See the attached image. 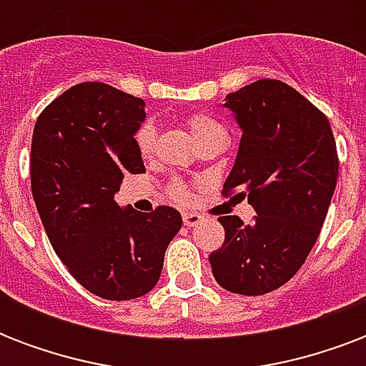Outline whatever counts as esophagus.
I'll return each mask as SVG.
<instances>
[{"label":"esophagus","instance_id":"esophagus-1","mask_svg":"<svg viewBox=\"0 0 366 366\" xmlns=\"http://www.w3.org/2000/svg\"><path fill=\"white\" fill-rule=\"evenodd\" d=\"M184 226H188V228H194L197 224L201 222V217L199 214H195V212H184Z\"/></svg>","mask_w":366,"mask_h":366}]
</instances>
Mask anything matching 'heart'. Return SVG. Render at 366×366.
I'll return each instance as SVG.
<instances>
[{
  "mask_svg": "<svg viewBox=\"0 0 366 366\" xmlns=\"http://www.w3.org/2000/svg\"><path fill=\"white\" fill-rule=\"evenodd\" d=\"M186 125H188L192 137L197 140V144L201 140H205V138L214 137V134H224V129L217 119H212L207 114H199V112L189 114L186 117ZM155 137H157V129H155V123L152 119H146V122L138 125L137 132H134V146L140 152V155L148 157L154 152ZM167 195L172 201L182 203V205L184 203H189L192 201V184L182 180V178H172L171 182L167 184Z\"/></svg>",
  "mask_w": 366,
  "mask_h": 366,
  "instance_id": "b5f03b06",
  "label": "heart"
}]
</instances>
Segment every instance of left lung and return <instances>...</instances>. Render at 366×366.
<instances>
[{
	"instance_id": "8db88e82",
	"label": "left lung",
	"mask_w": 366,
	"mask_h": 366,
	"mask_svg": "<svg viewBox=\"0 0 366 366\" xmlns=\"http://www.w3.org/2000/svg\"><path fill=\"white\" fill-rule=\"evenodd\" d=\"M241 142L222 194L249 199L250 224L220 217L226 239L209 254L222 289L260 296L295 277L317 241L338 180V152L323 112L279 79L226 97Z\"/></svg>"
}]
</instances>
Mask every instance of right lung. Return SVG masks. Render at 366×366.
Instances as JSON below:
<instances>
[{
	"label": "right lung",
	"mask_w": 366,
	"mask_h": 366,
	"mask_svg": "<svg viewBox=\"0 0 366 366\" xmlns=\"http://www.w3.org/2000/svg\"><path fill=\"white\" fill-rule=\"evenodd\" d=\"M144 104L106 83H79L39 114L31 137V195L49 241L77 283L106 300L148 295L182 226L172 207L142 214L116 203L127 172H146L134 146Z\"/></svg>",
	"instance_id": "obj_1"
}]
</instances>
